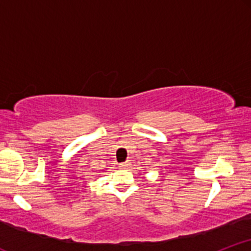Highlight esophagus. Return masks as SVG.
Wrapping results in <instances>:
<instances>
[{"label": "esophagus", "mask_w": 251, "mask_h": 251, "mask_svg": "<svg viewBox=\"0 0 251 251\" xmlns=\"http://www.w3.org/2000/svg\"><path fill=\"white\" fill-rule=\"evenodd\" d=\"M129 165H131V164H129V162L120 163V164H119V168H120V169H126V168H128Z\"/></svg>", "instance_id": "esophagus-1"}]
</instances>
